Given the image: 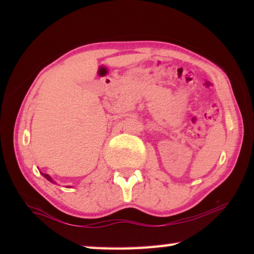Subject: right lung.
<instances>
[{
	"label": "right lung",
	"instance_id": "obj_1",
	"mask_svg": "<svg viewBox=\"0 0 254 254\" xmlns=\"http://www.w3.org/2000/svg\"><path fill=\"white\" fill-rule=\"evenodd\" d=\"M40 174L42 175V176H44V177L47 179V180H49V182L50 183H54V184H56V182H54V180H53V178H51L50 177V176L48 175V174H44V173H41V171H40Z\"/></svg>",
	"mask_w": 254,
	"mask_h": 254
}]
</instances>
